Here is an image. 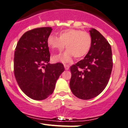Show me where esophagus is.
Instances as JSON below:
<instances>
[{
  "mask_svg": "<svg viewBox=\"0 0 128 128\" xmlns=\"http://www.w3.org/2000/svg\"><path fill=\"white\" fill-rule=\"evenodd\" d=\"M64 69H65L66 70H68L70 68V66L68 65V64H64Z\"/></svg>",
  "mask_w": 128,
  "mask_h": 128,
  "instance_id": "1",
  "label": "esophagus"
}]
</instances>
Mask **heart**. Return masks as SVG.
Listing matches in <instances>:
<instances>
[{
  "label": "heart",
  "instance_id": "obj_1",
  "mask_svg": "<svg viewBox=\"0 0 128 128\" xmlns=\"http://www.w3.org/2000/svg\"><path fill=\"white\" fill-rule=\"evenodd\" d=\"M90 34L77 29L64 30L59 34V38L50 35L47 39L48 46L52 50L63 51L65 45L67 50L63 55L54 56L55 61L64 63L70 62L73 56L81 58L85 56L92 46Z\"/></svg>",
  "mask_w": 128,
  "mask_h": 128
}]
</instances>
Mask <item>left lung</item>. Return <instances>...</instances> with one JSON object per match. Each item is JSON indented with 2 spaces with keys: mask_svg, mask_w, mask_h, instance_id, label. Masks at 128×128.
<instances>
[{
  "mask_svg": "<svg viewBox=\"0 0 128 128\" xmlns=\"http://www.w3.org/2000/svg\"><path fill=\"white\" fill-rule=\"evenodd\" d=\"M92 46L84 59L70 67V87L80 99L97 96L108 83L112 68V51L106 39L96 29L90 30Z\"/></svg>",
  "mask_w": 128,
  "mask_h": 128,
  "instance_id": "1",
  "label": "left lung"
}]
</instances>
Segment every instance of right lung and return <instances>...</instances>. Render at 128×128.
<instances>
[{"mask_svg": "<svg viewBox=\"0 0 128 128\" xmlns=\"http://www.w3.org/2000/svg\"><path fill=\"white\" fill-rule=\"evenodd\" d=\"M52 30V27H41L27 31L18 40L14 53L16 81L22 91L35 100H43L52 94L64 70L61 63L49 64L47 39Z\"/></svg>", "mask_w": 128, "mask_h": 128, "instance_id": "add662e5", "label": "right lung"}]
</instances>
